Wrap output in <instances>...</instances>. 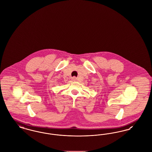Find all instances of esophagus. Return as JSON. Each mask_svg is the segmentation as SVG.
<instances>
[{
  "label": "esophagus",
  "mask_w": 152,
  "mask_h": 152,
  "mask_svg": "<svg viewBox=\"0 0 152 152\" xmlns=\"http://www.w3.org/2000/svg\"><path fill=\"white\" fill-rule=\"evenodd\" d=\"M72 79L73 81H76L77 80V78L76 77H73Z\"/></svg>",
  "instance_id": "obj_1"
}]
</instances>
